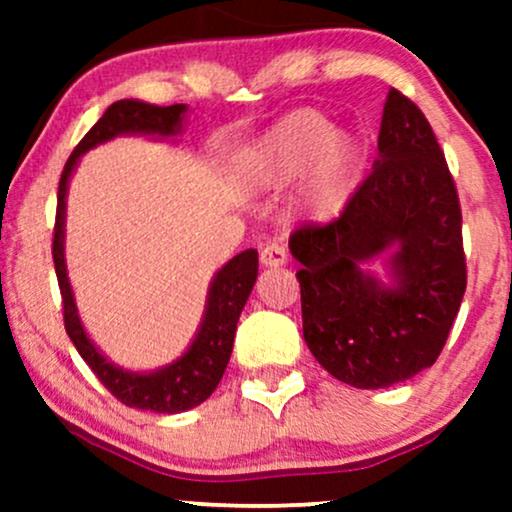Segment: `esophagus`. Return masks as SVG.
Listing matches in <instances>:
<instances>
[{"label": "esophagus", "instance_id": "1", "mask_svg": "<svg viewBox=\"0 0 512 512\" xmlns=\"http://www.w3.org/2000/svg\"><path fill=\"white\" fill-rule=\"evenodd\" d=\"M286 260H289V255H286V248L281 243L262 245L260 262L264 267H281V264H286Z\"/></svg>", "mask_w": 512, "mask_h": 512}]
</instances>
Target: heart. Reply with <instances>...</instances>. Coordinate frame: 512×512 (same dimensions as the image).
Wrapping results in <instances>:
<instances>
[{
  "label": "heart",
  "instance_id": "heart-1",
  "mask_svg": "<svg viewBox=\"0 0 512 512\" xmlns=\"http://www.w3.org/2000/svg\"><path fill=\"white\" fill-rule=\"evenodd\" d=\"M243 166L257 187H284L305 173L303 204L327 219L349 202L361 175L363 154L351 134L334 129L330 117L303 108L269 127L245 151Z\"/></svg>",
  "mask_w": 512,
  "mask_h": 512
}]
</instances>
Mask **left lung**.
Returning <instances> with one entry per match:
<instances>
[{"mask_svg": "<svg viewBox=\"0 0 512 512\" xmlns=\"http://www.w3.org/2000/svg\"><path fill=\"white\" fill-rule=\"evenodd\" d=\"M378 161L342 214L291 233L301 262L303 337L322 368L358 390H380L431 368L467 289L462 209L436 134L419 105L390 88ZM395 247L398 284L363 261Z\"/></svg>", "mask_w": 512, "mask_h": 512, "instance_id": "8db88e82", "label": "left lung"}]
</instances>
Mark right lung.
<instances>
[{
    "mask_svg": "<svg viewBox=\"0 0 512 512\" xmlns=\"http://www.w3.org/2000/svg\"><path fill=\"white\" fill-rule=\"evenodd\" d=\"M182 113H185L182 103L168 105V108H158V105L142 101H117L110 105L101 120L88 129L86 137L76 144L67 166L62 170L60 192H57L55 236H52V260H55L57 284H60L62 293L64 330H67L76 351L115 399H120L127 407L158 411V414H175V411L197 407L216 390V385L223 378V370L228 366V358H231L240 310H243L252 286H255L257 250L240 252L216 274L214 284L209 289L207 313H204L202 327H199L195 342L180 361L149 375L127 373V370L115 368L113 363H108L98 354V349L91 344L84 327H81L79 315H76L62 252L64 195H67V180L76 166V158L86 154L88 149L108 142L117 134L142 132L168 137V134H175L180 129Z\"/></svg>",
    "mask_w": 512,
    "mask_h": 512,
    "instance_id": "obj_1",
    "label": "right lung"
}]
</instances>
